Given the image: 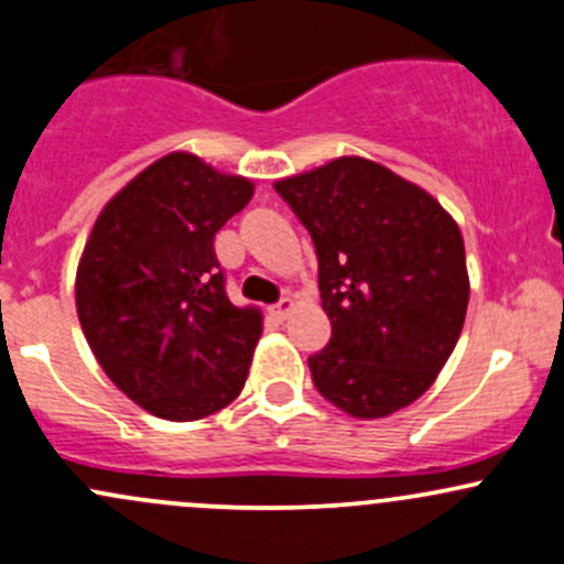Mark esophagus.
Returning <instances> with one entry per match:
<instances>
[{"mask_svg": "<svg viewBox=\"0 0 564 564\" xmlns=\"http://www.w3.org/2000/svg\"><path fill=\"white\" fill-rule=\"evenodd\" d=\"M292 311H294V300L292 297H283L275 307H272V316H275L278 322H283V318L292 316Z\"/></svg>", "mask_w": 564, "mask_h": 564, "instance_id": "34e87169", "label": "esophagus"}]
</instances>
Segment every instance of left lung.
Masks as SVG:
<instances>
[{
    "mask_svg": "<svg viewBox=\"0 0 564 564\" xmlns=\"http://www.w3.org/2000/svg\"><path fill=\"white\" fill-rule=\"evenodd\" d=\"M313 237L327 348L307 359L324 400L354 419L416 402L452 357L470 278L465 240L416 183L361 156L275 181Z\"/></svg>",
    "mask_w": 564,
    "mask_h": 564,
    "instance_id": "left-lung-1",
    "label": "left lung"
}]
</instances>
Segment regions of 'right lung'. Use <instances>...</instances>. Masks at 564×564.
Listing matches in <instances>:
<instances>
[{"instance_id": "obj_1", "label": "right lung", "mask_w": 564, "mask_h": 564, "mask_svg": "<svg viewBox=\"0 0 564 564\" xmlns=\"http://www.w3.org/2000/svg\"><path fill=\"white\" fill-rule=\"evenodd\" d=\"M253 183L173 151L134 175L94 221L75 307L99 367L167 422H197L246 387L262 311L224 292L213 237Z\"/></svg>"}]
</instances>
